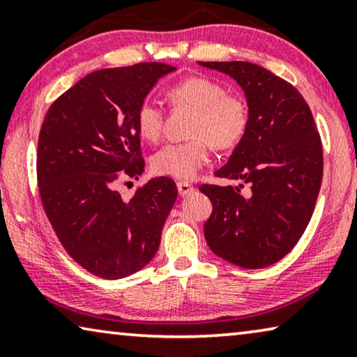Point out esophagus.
<instances>
[{
	"instance_id": "34e87169",
	"label": "esophagus",
	"mask_w": 357,
	"mask_h": 357,
	"mask_svg": "<svg viewBox=\"0 0 357 357\" xmlns=\"http://www.w3.org/2000/svg\"><path fill=\"white\" fill-rule=\"evenodd\" d=\"M178 190H179L181 195H189L194 190V185L189 184V183H185V181H179V183H178Z\"/></svg>"
}]
</instances>
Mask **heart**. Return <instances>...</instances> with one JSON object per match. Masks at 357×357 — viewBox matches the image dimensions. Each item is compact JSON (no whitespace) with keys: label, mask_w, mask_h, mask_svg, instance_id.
Wrapping results in <instances>:
<instances>
[{"label":"heart","mask_w":357,"mask_h":357,"mask_svg":"<svg viewBox=\"0 0 357 357\" xmlns=\"http://www.w3.org/2000/svg\"><path fill=\"white\" fill-rule=\"evenodd\" d=\"M167 97L174 108L192 112L184 142L168 144L152 157V169L162 176L192 179L210 162L212 147L231 150L249 129V107L239 93L227 92L217 79L192 76L172 85ZM165 114L158 105L144 100L135 112V128L142 139L157 142L163 134Z\"/></svg>","instance_id":"obj_1"}]
</instances>
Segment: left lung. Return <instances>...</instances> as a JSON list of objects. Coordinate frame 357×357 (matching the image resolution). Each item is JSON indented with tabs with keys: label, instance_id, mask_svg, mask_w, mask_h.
<instances>
[{
	"label": "left lung",
	"instance_id": "1",
	"mask_svg": "<svg viewBox=\"0 0 357 357\" xmlns=\"http://www.w3.org/2000/svg\"><path fill=\"white\" fill-rule=\"evenodd\" d=\"M243 87L249 129L218 178L202 184L212 202L204 225L208 248L243 268L277 264L298 244L314 213L324 176V150L312 112L298 89L248 61H199ZM245 185L248 190L241 193Z\"/></svg>",
	"mask_w": 357,
	"mask_h": 357
}]
</instances>
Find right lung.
<instances>
[{"label":"right lung","mask_w":357,"mask_h":357,"mask_svg":"<svg viewBox=\"0 0 357 357\" xmlns=\"http://www.w3.org/2000/svg\"><path fill=\"white\" fill-rule=\"evenodd\" d=\"M165 63L90 73L54 100L38 135L37 181L59 243L80 267L105 280L129 277L157 254L178 197L160 176L123 200L118 184L139 179L145 162L135 112L165 74Z\"/></svg>","instance_id":"1"}]
</instances>
